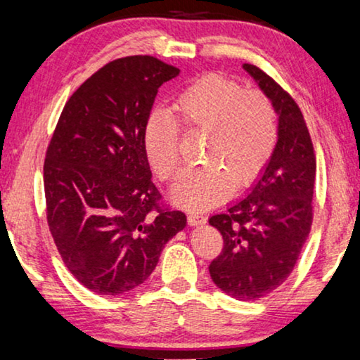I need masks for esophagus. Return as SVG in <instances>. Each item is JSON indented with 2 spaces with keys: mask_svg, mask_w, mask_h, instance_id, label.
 Listing matches in <instances>:
<instances>
[{
  "mask_svg": "<svg viewBox=\"0 0 360 360\" xmlns=\"http://www.w3.org/2000/svg\"><path fill=\"white\" fill-rule=\"evenodd\" d=\"M187 221H189V225L192 226L204 225L207 221V217L204 214H199V212H191V214L187 215Z\"/></svg>",
  "mask_w": 360,
  "mask_h": 360,
  "instance_id": "34e87169",
  "label": "esophagus"
}]
</instances>
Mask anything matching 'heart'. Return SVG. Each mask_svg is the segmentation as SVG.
Returning a JSON list of instances; mask_svg holds the SVG:
<instances>
[{
  "label": "heart",
  "mask_w": 360,
  "mask_h": 360,
  "mask_svg": "<svg viewBox=\"0 0 360 360\" xmlns=\"http://www.w3.org/2000/svg\"><path fill=\"white\" fill-rule=\"evenodd\" d=\"M171 110L156 109L143 125V148L161 179L179 168L181 129L207 131L204 160L186 169L171 187V199L191 210L226 199L235 187L251 186L267 168L279 140V117L272 99L238 81L207 75L176 96Z\"/></svg>",
  "instance_id": "obj_1"
}]
</instances>
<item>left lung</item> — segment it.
<instances>
[{"label": "left lung", "mask_w": 360, "mask_h": 360, "mask_svg": "<svg viewBox=\"0 0 360 360\" xmlns=\"http://www.w3.org/2000/svg\"><path fill=\"white\" fill-rule=\"evenodd\" d=\"M243 68L274 103L279 140L250 194L225 214L210 217V225L224 236V248L209 271L225 293L257 300L287 281L311 230L316 158L295 99L256 65Z\"/></svg>", "instance_id": "left-lung-1"}]
</instances>
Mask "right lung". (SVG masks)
I'll use <instances>...</instances> for the list:
<instances>
[{
    "label": "right lung",
    "mask_w": 360,
    "mask_h": 360,
    "mask_svg": "<svg viewBox=\"0 0 360 360\" xmlns=\"http://www.w3.org/2000/svg\"><path fill=\"white\" fill-rule=\"evenodd\" d=\"M179 68L150 55L99 68L67 101L44 163L47 224L65 266L99 295L148 279L186 215L161 200L143 148L158 88Z\"/></svg>",
    "instance_id": "obj_1"
}]
</instances>
